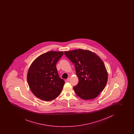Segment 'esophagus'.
<instances>
[{
    "instance_id": "obj_1",
    "label": "esophagus",
    "mask_w": 134,
    "mask_h": 134,
    "mask_svg": "<svg viewBox=\"0 0 134 134\" xmlns=\"http://www.w3.org/2000/svg\"><path fill=\"white\" fill-rule=\"evenodd\" d=\"M70 76H69L68 78L66 79V80H67V82H69V81H70Z\"/></svg>"
}]
</instances>
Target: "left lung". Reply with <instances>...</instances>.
I'll list each match as a JSON object with an SVG mask.
<instances>
[{"label":"left lung","instance_id":"1","mask_svg":"<svg viewBox=\"0 0 134 134\" xmlns=\"http://www.w3.org/2000/svg\"><path fill=\"white\" fill-rule=\"evenodd\" d=\"M64 53L75 67L79 79L73 87L76 95L85 100L97 97L104 89L108 79L103 61L94 52L87 50L79 49Z\"/></svg>","mask_w":134,"mask_h":134}]
</instances>
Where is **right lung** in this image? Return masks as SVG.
I'll list each match as a JSON object with an SVG mask.
<instances>
[{"label": "right lung", "mask_w": 134, "mask_h": 134, "mask_svg": "<svg viewBox=\"0 0 134 134\" xmlns=\"http://www.w3.org/2000/svg\"><path fill=\"white\" fill-rule=\"evenodd\" d=\"M64 52L50 51L34 61L27 74V81L33 94L39 99L49 101L56 98L65 83L58 73L56 64Z\"/></svg>", "instance_id": "obj_1"}]
</instances>
